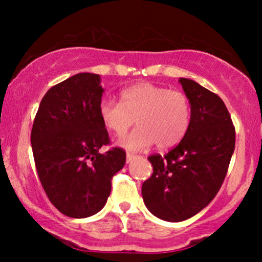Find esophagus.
Returning <instances> with one entry per match:
<instances>
[{"instance_id": "obj_1", "label": "esophagus", "mask_w": 262, "mask_h": 262, "mask_svg": "<svg viewBox=\"0 0 262 262\" xmlns=\"http://www.w3.org/2000/svg\"><path fill=\"white\" fill-rule=\"evenodd\" d=\"M134 158H135L134 154H132V152H127V162H130Z\"/></svg>"}]
</instances>
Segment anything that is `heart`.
Segmentation results:
<instances>
[{"mask_svg": "<svg viewBox=\"0 0 262 262\" xmlns=\"http://www.w3.org/2000/svg\"><path fill=\"white\" fill-rule=\"evenodd\" d=\"M122 102L103 98L98 114L108 130L122 135L134 122L139 125L119 143L129 150L177 145L191 123V102L186 93L165 86L141 82L123 90Z\"/></svg>", "mask_w": 262, "mask_h": 262, "instance_id": "obj_1", "label": "heart"}]
</instances>
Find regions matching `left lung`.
<instances>
[{
	"label": "left lung",
	"mask_w": 262,
	"mask_h": 262,
	"mask_svg": "<svg viewBox=\"0 0 262 262\" xmlns=\"http://www.w3.org/2000/svg\"><path fill=\"white\" fill-rule=\"evenodd\" d=\"M191 102L185 137L167 154L150 155L152 175L141 187L155 217L182 222L201 212L222 187L235 148V128L224 102L189 79H180Z\"/></svg>",
	"instance_id": "obj_1"
}]
</instances>
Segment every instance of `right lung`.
<instances>
[{
  "instance_id": "add662e5",
  "label": "right lung",
  "mask_w": 262,
  "mask_h": 262,
  "mask_svg": "<svg viewBox=\"0 0 262 262\" xmlns=\"http://www.w3.org/2000/svg\"><path fill=\"white\" fill-rule=\"evenodd\" d=\"M100 75L81 73L44 95L33 122L31 143L45 193L71 218L91 217L103 208L112 177L124 166L125 151L112 148L98 106Z\"/></svg>"
}]
</instances>
